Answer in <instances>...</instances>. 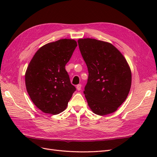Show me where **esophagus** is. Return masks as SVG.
I'll list each match as a JSON object with an SVG mask.
<instances>
[{"label": "esophagus", "instance_id": "34e87169", "mask_svg": "<svg viewBox=\"0 0 157 157\" xmlns=\"http://www.w3.org/2000/svg\"><path fill=\"white\" fill-rule=\"evenodd\" d=\"M76 88H77V90H80L81 88H82V85H81V84H78V85H77V86H76Z\"/></svg>", "mask_w": 157, "mask_h": 157}]
</instances>
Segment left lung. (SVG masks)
<instances>
[{
  "label": "left lung",
  "instance_id": "1",
  "mask_svg": "<svg viewBox=\"0 0 157 157\" xmlns=\"http://www.w3.org/2000/svg\"><path fill=\"white\" fill-rule=\"evenodd\" d=\"M78 42L88 70L84 91L88 106L98 115L115 112L125 101L131 88L128 62L109 42L92 38L79 39Z\"/></svg>",
  "mask_w": 157,
  "mask_h": 157
}]
</instances>
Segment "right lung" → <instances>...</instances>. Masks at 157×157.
Instances as JSON below:
<instances>
[{
	"label": "right lung",
	"instance_id": "obj_1",
	"mask_svg": "<svg viewBox=\"0 0 157 157\" xmlns=\"http://www.w3.org/2000/svg\"><path fill=\"white\" fill-rule=\"evenodd\" d=\"M72 39L48 43L35 53L25 72L26 89L34 104L42 112L56 115L67 106L76 90L65 65L77 47Z\"/></svg>",
	"mask_w": 157,
	"mask_h": 157
}]
</instances>
